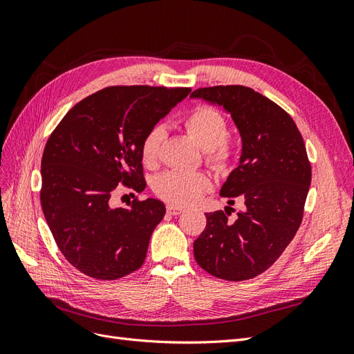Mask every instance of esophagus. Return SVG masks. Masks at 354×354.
<instances>
[{"instance_id": "34e87169", "label": "esophagus", "mask_w": 354, "mask_h": 354, "mask_svg": "<svg viewBox=\"0 0 354 354\" xmlns=\"http://www.w3.org/2000/svg\"><path fill=\"white\" fill-rule=\"evenodd\" d=\"M167 212L169 214V216H180V214L183 212V208L174 207V205H168V207H167Z\"/></svg>"}]
</instances>
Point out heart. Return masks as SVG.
<instances>
[{"mask_svg": "<svg viewBox=\"0 0 354 354\" xmlns=\"http://www.w3.org/2000/svg\"><path fill=\"white\" fill-rule=\"evenodd\" d=\"M185 130L205 151L208 164L220 171L227 169L234 159V143L227 137V121L212 106L202 104L186 115ZM165 138L162 125H155L146 133L140 145L142 162L147 168L158 164L160 146ZM211 189L208 174L189 171H167L155 181L156 195L171 205L186 207Z\"/></svg>", "mask_w": 354, "mask_h": 354, "instance_id": "b5f03b06", "label": "heart"}]
</instances>
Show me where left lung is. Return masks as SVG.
<instances>
[{
  "label": "left lung",
  "instance_id": "obj_1",
  "mask_svg": "<svg viewBox=\"0 0 354 354\" xmlns=\"http://www.w3.org/2000/svg\"><path fill=\"white\" fill-rule=\"evenodd\" d=\"M190 97L223 106L236 124L242 155L220 195L243 211L207 212V227L194 242L195 260L218 279L239 282L261 274L279 259L301 224L312 181L306 146L281 106L243 85L198 88Z\"/></svg>",
  "mask_w": 354,
  "mask_h": 354
}]
</instances>
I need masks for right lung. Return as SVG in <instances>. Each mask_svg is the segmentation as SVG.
I'll return each instance as SVG.
<instances>
[{
    "instance_id": "add662e5",
    "label": "right lung",
    "mask_w": 354,
    "mask_h": 354,
    "mask_svg": "<svg viewBox=\"0 0 354 354\" xmlns=\"http://www.w3.org/2000/svg\"><path fill=\"white\" fill-rule=\"evenodd\" d=\"M190 88L116 85L82 99L51 133L41 159V207L60 252L94 279L140 269L164 203L134 199L112 208L120 183L146 187L140 145Z\"/></svg>"
}]
</instances>
